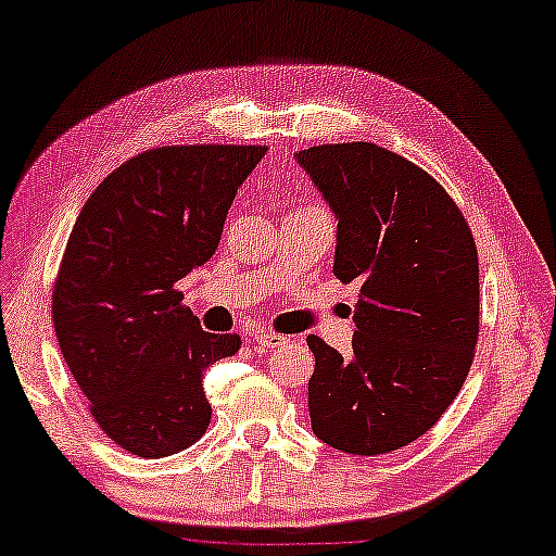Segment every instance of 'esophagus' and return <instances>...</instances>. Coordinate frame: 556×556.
Returning a JSON list of instances; mask_svg holds the SVG:
<instances>
[{"instance_id":"obj_1","label":"esophagus","mask_w":556,"mask_h":556,"mask_svg":"<svg viewBox=\"0 0 556 556\" xmlns=\"http://www.w3.org/2000/svg\"><path fill=\"white\" fill-rule=\"evenodd\" d=\"M253 344H256L258 350L271 352V350H279V346H285L287 337H285V333H274V331L258 329L256 333H253Z\"/></svg>"}]
</instances>
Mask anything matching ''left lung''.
I'll return each instance as SVG.
<instances>
[{"label":"left lung","mask_w":556,"mask_h":556,"mask_svg":"<svg viewBox=\"0 0 556 556\" xmlns=\"http://www.w3.org/2000/svg\"><path fill=\"white\" fill-rule=\"evenodd\" d=\"M331 206L333 274L359 285L352 354L307 337L318 440L354 456L409 445L464 386L479 337V258L464 214L412 160L372 142L300 150Z\"/></svg>","instance_id":"1"}]
</instances>
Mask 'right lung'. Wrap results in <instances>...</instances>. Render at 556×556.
<instances>
[{
	"label": "right lung",
	"mask_w": 556,
	"mask_h": 556,
	"mask_svg": "<svg viewBox=\"0 0 556 556\" xmlns=\"http://www.w3.org/2000/svg\"><path fill=\"white\" fill-rule=\"evenodd\" d=\"M266 147H157L118 165L79 212L53 285V331L116 445L163 458L210 425L204 370L240 350L202 331L178 279L217 249L232 199Z\"/></svg>",
	"instance_id": "obj_1"
}]
</instances>
